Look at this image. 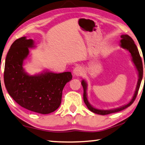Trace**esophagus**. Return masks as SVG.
<instances>
[{
	"label": "esophagus",
	"mask_w": 145,
	"mask_h": 145,
	"mask_svg": "<svg viewBox=\"0 0 145 145\" xmlns=\"http://www.w3.org/2000/svg\"><path fill=\"white\" fill-rule=\"evenodd\" d=\"M84 68L81 67V66H77V67H76L74 69H73V73H74V74L75 76H82L84 74Z\"/></svg>",
	"instance_id": "esophagus-1"
}]
</instances>
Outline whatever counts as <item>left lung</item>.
Segmentation results:
<instances>
[{"label":"left lung","instance_id":"8db88e82","mask_svg":"<svg viewBox=\"0 0 145 145\" xmlns=\"http://www.w3.org/2000/svg\"><path fill=\"white\" fill-rule=\"evenodd\" d=\"M121 46L123 48L126 49L127 50H129V52L131 54V56L132 57V61L135 64V66L137 69V71H138V75H139V79L138 82H137V87L136 91H135V93L134 96L132 99V100L130 101L129 103L123 106H121V107L112 109V110H99V109H97L96 108H94L93 106H92L90 103H89L88 99H87V83L85 82L84 80H82V85L83 86V88H84V101L85 102V105H87V108H88L91 112H94L95 114H98L100 115H106L109 114L111 113H115L120 112L121 110H124L127 107H129L132 104L134 103L135 99L136 98V96L138 93L140 85H141V82L142 80V78H143V63H142V60L141 56H140L139 53L138 51V49L137 48V46L135 44L134 40L130 36L127 35H123L121 36ZM144 68H145V65H144ZM145 80V78H144Z\"/></svg>","mask_w":145,"mask_h":145}]
</instances>
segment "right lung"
I'll use <instances>...</instances> for the list:
<instances>
[{
    "label": "right lung",
    "mask_w": 145,
    "mask_h": 145,
    "mask_svg": "<svg viewBox=\"0 0 145 145\" xmlns=\"http://www.w3.org/2000/svg\"><path fill=\"white\" fill-rule=\"evenodd\" d=\"M33 40L21 37L11 46L7 54L4 80L9 94L22 107L32 112L47 114L60 106L62 91L72 79L71 72H46L30 76L23 69L24 60L29 54Z\"/></svg>",
    "instance_id": "add662e5"
}]
</instances>
